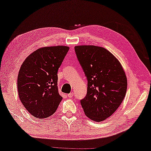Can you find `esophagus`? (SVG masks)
I'll return each mask as SVG.
<instances>
[{
  "label": "esophagus",
  "instance_id": "34e87169",
  "mask_svg": "<svg viewBox=\"0 0 151 151\" xmlns=\"http://www.w3.org/2000/svg\"><path fill=\"white\" fill-rule=\"evenodd\" d=\"M73 96H74L73 93H70L68 94V97L69 98V99H71V98H72V97H73Z\"/></svg>",
  "mask_w": 151,
  "mask_h": 151
}]
</instances>
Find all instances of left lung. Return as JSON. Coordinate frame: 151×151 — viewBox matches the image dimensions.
<instances>
[{
    "label": "left lung",
    "mask_w": 151,
    "mask_h": 151,
    "mask_svg": "<svg viewBox=\"0 0 151 151\" xmlns=\"http://www.w3.org/2000/svg\"><path fill=\"white\" fill-rule=\"evenodd\" d=\"M74 50L88 81L86 96L81 100V105L88 118L102 122L124 100L127 88L126 74L119 60L103 47L77 46Z\"/></svg>",
    "instance_id": "left-lung-1"
}]
</instances>
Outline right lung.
Wrapping results in <instances>:
<instances>
[{
    "label": "right lung",
    "instance_id": "obj_1",
    "mask_svg": "<svg viewBox=\"0 0 151 151\" xmlns=\"http://www.w3.org/2000/svg\"><path fill=\"white\" fill-rule=\"evenodd\" d=\"M69 49L64 46L41 48L30 54L22 65L17 77L18 95L34 117H50L61 102L58 71Z\"/></svg>",
    "mask_w": 151,
    "mask_h": 151
}]
</instances>
